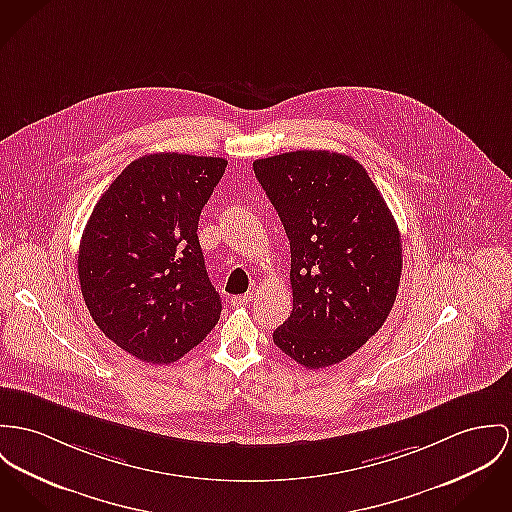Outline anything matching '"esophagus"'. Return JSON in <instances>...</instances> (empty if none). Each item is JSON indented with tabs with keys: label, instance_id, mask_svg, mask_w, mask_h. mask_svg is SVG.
Segmentation results:
<instances>
[{
	"label": "esophagus",
	"instance_id": "esophagus-1",
	"mask_svg": "<svg viewBox=\"0 0 512 512\" xmlns=\"http://www.w3.org/2000/svg\"><path fill=\"white\" fill-rule=\"evenodd\" d=\"M253 300V292H247V294H243V296H234L232 298V306H245V304H249Z\"/></svg>",
	"mask_w": 512,
	"mask_h": 512
}]
</instances>
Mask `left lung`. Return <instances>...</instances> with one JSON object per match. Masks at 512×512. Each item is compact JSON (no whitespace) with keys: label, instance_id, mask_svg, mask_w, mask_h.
Here are the masks:
<instances>
[{"label":"left lung","instance_id":"1","mask_svg":"<svg viewBox=\"0 0 512 512\" xmlns=\"http://www.w3.org/2000/svg\"><path fill=\"white\" fill-rule=\"evenodd\" d=\"M290 241L292 314L276 347L306 368L356 353L392 312L401 236L366 169L345 154L298 150L253 161Z\"/></svg>","mask_w":512,"mask_h":512}]
</instances>
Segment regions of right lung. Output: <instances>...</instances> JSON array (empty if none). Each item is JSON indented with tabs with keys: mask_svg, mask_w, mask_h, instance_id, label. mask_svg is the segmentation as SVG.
<instances>
[{
	"mask_svg": "<svg viewBox=\"0 0 512 512\" xmlns=\"http://www.w3.org/2000/svg\"><path fill=\"white\" fill-rule=\"evenodd\" d=\"M226 165L177 152L136 159L87 220L78 255L85 306L105 337L144 362L179 360L220 319L197 230Z\"/></svg>",
	"mask_w": 512,
	"mask_h": 512,
	"instance_id": "add662e5",
	"label": "right lung"
}]
</instances>
